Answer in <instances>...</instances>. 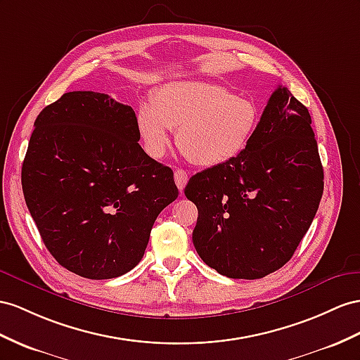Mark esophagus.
Wrapping results in <instances>:
<instances>
[{"instance_id": "34e87169", "label": "esophagus", "mask_w": 360, "mask_h": 360, "mask_svg": "<svg viewBox=\"0 0 360 360\" xmlns=\"http://www.w3.org/2000/svg\"><path fill=\"white\" fill-rule=\"evenodd\" d=\"M187 181H188V174L186 170H182V169L174 170V182H176L179 191H182L184 187H186Z\"/></svg>"}]
</instances>
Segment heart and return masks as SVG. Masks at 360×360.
Returning <instances> with one entry per match:
<instances>
[{"mask_svg": "<svg viewBox=\"0 0 360 360\" xmlns=\"http://www.w3.org/2000/svg\"><path fill=\"white\" fill-rule=\"evenodd\" d=\"M260 122V109L248 97L205 82L176 80L153 92L136 112L146 152L161 158L176 129V144L199 167H217L243 153Z\"/></svg>", "mask_w": 360, "mask_h": 360, "instance_id": "obj_1", "label": "heart"}]
</instances>
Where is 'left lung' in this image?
I'll list each match as a JSON object with an SVG mask.
<instances>
[{
	"mask_svg": "<svg viewBox=\"0 0 360 360\" xmlns=\"http://www.w3.org/2000/svg\"><path fill=\"white\" fill-rule=\"evenodd\" d=\"M310 124L309 109L278 86L245 152L190 178L184 193L199 211L193 245L210 268L257 280L292 259L324 190Z\"/></svg>",
	"mask_w": 360,
	"mask_h": 360,
	"instance_id": "1",
	"label": "left lung"
}]
</instances>
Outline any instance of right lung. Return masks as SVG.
<instances>
[{
    "instance_id": "1",
    "label": "right lung",
    "mask_w": 360,
    "mask_h": 360,
    "mask_svg": "<svg viewBox=\"0 0 360 360\" xmlns=\"http://www.w3.org/2000/svg\"><path fill=\"white\" fill-rule=\"evenodd\" d=\"M138 141L134 109L94 91L67 92L34 122L25 204L50 254L84 278L134 269L156 217L179 195L172 169Z\"/></svg>"
}]
</instances>
